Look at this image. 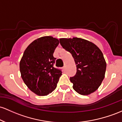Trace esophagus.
<instances>
[{"label":"esophagus","instance_id":"esophagus-1","mask_svg":"<svg viewBox=\"0 0 122 122\" xmlns=\"http://www.w3.org/2000/svg\"><path fill=\"white\" fill-rule=\"evenodd\" d=\"M66 68V66L65 65L63 67V70H65Z\"/></svg>","mask_w":122,"mask_h":122}]
</instances>
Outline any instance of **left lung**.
<instances>
[{
	"label": "left lung",
	"instance_id": "obj_1",
	"mask_svg": "<svg viewBox=\"0 0 122 122\" xmlns=\"http://www.w3.org/2000/svg\"><path fill=\"white\" fill-rule=\"evenodd\" d=\"M59 41L76 62V72L70 77L74 91L82 95L95 92L104 78L106 70L102 52L94 44L80 38L61 39Z\"/></svg>",
	"mask_w": 122,
	"mask_h": 122
}]
</instances>
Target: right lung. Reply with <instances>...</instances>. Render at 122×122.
<instances>
[{
    "instance_id": "add662e5",
    "label": "right lung",
    "mask_w": 122,
    "mask_h": 122,
    "mask_svg": "<svg viewBox=\"0 0 122 122\" xmlns=\"http://www.w3.org/2000/svg\"><path fill=\"white\" fill-rule=\"evenodd\" d=\"M59 41L51 36L35 40L26 48L20 61L21 77L28 88L39 96H46L57 86L61 70L54 67V51Z\"/></svg>"
}]
</instances>
